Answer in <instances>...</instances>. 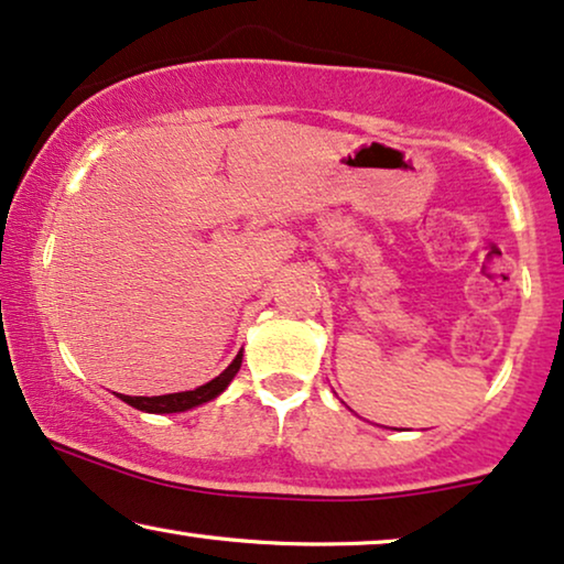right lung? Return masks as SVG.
Here are the masks:
<instances>
[{"instance_id":"obj_1","label":"right lung","mask_w":564,"mask_h":564,"mask_svg":"<svg viewBox=\"0 0 564 564\" xmlns=\"http://www.w3.org/2000/svg\"><path fill=\"white\" fill-rule=\"evenodd\" d=\"M239 366H242V350L237 352V358L224 369L219 377L206 381L204 387L191 389V392H175V394H162V397H129L120 394V400L131 408H137L141 412H154V415H170V412H185L198 408V404H206L219 397L224 389L231 384V379L237 377Z\"/></svg>"}]
</instances>
